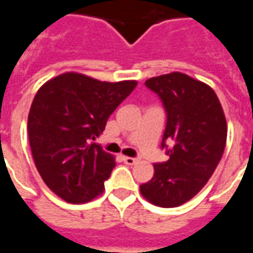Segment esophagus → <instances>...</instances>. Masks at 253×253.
<instances>
[{
	"instance_id": "esophagus-1",
	"label": "esophagus",
	"mask_w": 253,
	"mask_h": 253,
	"mask_svg": "<svg viewBox=\"0 0 253 253\" xmlns=\"http://www.w3.org/2000/svg\"><path fill=\"white\" fill-rule=\"evenodd\" d=\"M123 161L126 163L127 165H134V164H137L138 163V159H135V157H123Z\"/></svg>"
}]
</instances>
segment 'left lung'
I'll return each instance as SVG.
<instances>
[{
  "instance_id": "obj_1",
  "label": "left lung",
  "mask_w": 253,
  "mask_h": 253,
  "mask_svg": "<svg viewBox=\"0 0 253 253\" xmlns=\"http://www.w3.org/2000/svg\"><path fill=\"white\" fill-rule=\"evenodd\" d=\"M145 85L164 105L167 125L161 149L169 160L156 163L152 180L139 190L156 206H180L205 187L221 161L226 119L215 92L187 74L169 73L149 78Z\"/></svg>"
}]
</instances>
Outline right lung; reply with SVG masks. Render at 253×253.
<instances>
[{
    "instance_id": "add662e5",
    "label": "right lung",
    "mask_w": 253,
    "mask_h": 253,
    "mask_svg": "<svg viewBox=\"0 0 253 253\" xmlns=\"http://www.w3.org/2000/svg\"><path fill=\"white\" fill-rule=\"evenodd\" d=\"M135 86L65 73L38 90L28 115L31 152L43 181L63 201L84 203L103 192L116 164L93 141Z\"/></svg>"
}]
</instances>
